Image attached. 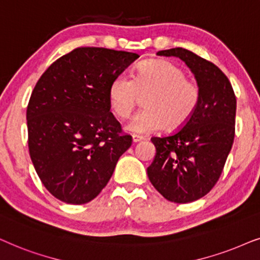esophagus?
<instances>
[{"instance_id": "esophagus-1", "label": "esophagus", "mask_w": 260, "mask_h": 260, "mask_svg": "<svg viewBox=\"0 0 260 260\" xmlns=\"http://www.w3.org/2000/svg\"><path fill=\"white\" fill-rule=\"evenodd\" d=\"M132 139H133V143H138V141H141L144 139V137L141 136H138V134H133L132 136Z\"/></svg>"}]
</instances>
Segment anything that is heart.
Wrapping results in <instances>:
<instances>
[{"mask_svg": "<svg viewBox=\"0 0 260 260\" xmlns=\"http://www.w3.org/2000/svg\"><path fill=\"white\" fill-rule=\"evenodd\" d=\"M141 98L145 108L137 113L127 128L147 134L166 128L178 131L193 116L201 102V88L185 71L168 60L152 59L139 64L133 79L119 75L110 83V108L119 117L132 114Z\"/></svg>", "mask_w": 260, "mask_h": 260, "instance_id": "b5f03b06", "label": "heart"}]
</instances>
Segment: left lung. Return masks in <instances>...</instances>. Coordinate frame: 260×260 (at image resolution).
I'll return each mask as SVG.
<instances>
[{
	"label": "left lung",
	"instance_id": "1",
	"mask_svg": "<svg viewBox=\"0 0 260 260\" xmlns=\"http://www.w3.org/2000/svg\"><path fill=\"white\" fill-rule=\"evenodd\" d=\"M157 54L182 59L201 88L189 122L169 136L151 138L155 157L147 168L152 185L166 200L189 203L207 195L222 174L234 141L237 99L227 76L212 61L182 47Z\"/></svg>",
	"mask_w": 260,
	"mask_h": 260
}]
</instances>
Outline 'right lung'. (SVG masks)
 Returning a JSON list of instances; mask_svg holds the SVG:
<instances>
[{
    "mask_svg": "<svg viewBox=\"0 0 260 260\" xmlns=\"http://www.w3.org/2000/svg\"><path fill=\"white\" fill-rule=\"evenodd\" d=\"M137 53L78 47L52 63L27 106L29 155L40 181L70 205L94 200L132 145L110 113L113 79Z\"/></svg>",
    "mask_w": 260,
    "mask_h": 260,
    "instance_id": "obj_1",
    "label": "right lung"
}]
</instances>
